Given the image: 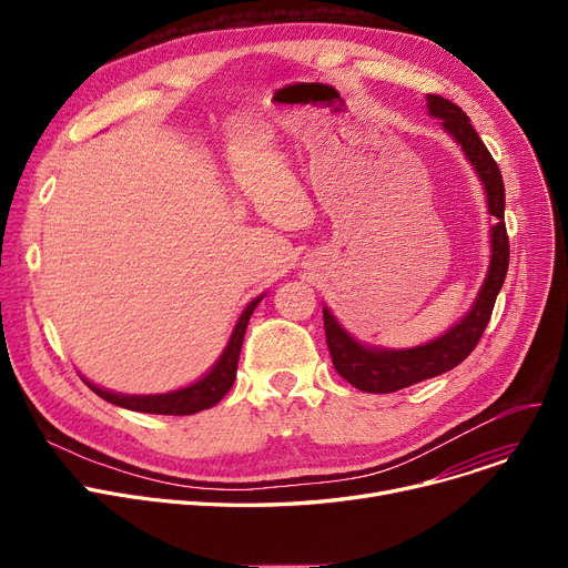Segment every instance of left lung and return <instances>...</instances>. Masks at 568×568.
Masks as SVG:
<instances>
[{
  "mask_svg": "<svg viewBox=\"0 0 568 568\" xmlns=\"http://www.w3.org/2000/svg\"><path fill=\"white\" fill-rule=\"evenodd\" d=\"M428 110L433 116L442 119L444 129L460 142L463 152L471 161L474 170L479 172L486 186L488 212L495 219V225L490 230V268L474 308L452 332H446L442 338L414 349H368L349 338L341 329L334 315L324 308V334L334 368L343 379L356 386V389L368 394H394L405 389V386L430 379L463 364L471 349L479 345L486 332L495 308V300L506 278V268H509V234H506L504 223V182L495 159L481 142L479 133L471 129L469 116L456 103L439 94H428Z\"/></svg>",
  "mask_w": 568,
  "mask_h": 568,
  "instance_id": "1",
  "label": "left lung"
}]
</instances>
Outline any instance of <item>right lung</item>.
I'll return each instance as SVG.
<instances>
[{
  "mask_svg": "<svg viewBox=\"0 0 568 568\" xmlns=\"http://www.w3.org/2000/svg\"><path fill=\"white\" fill-rule=\"evenodd\" d=\"M262 302V296H257L255 302H251L246 306V311L239 317L236 326H234V334L223 352V356L219 359V364L214 366V371L209 373L204 379L195 382L189 389L182 392H172V394H163V396H119L105 389H99L92 382H87L89 389H92L97 396H101L103 400L119 405V407H126L133 412H144V414H170V416H186V414H195L202 409L214 407L234 384L236 377V364H239V352H242L244 345V334H246V326L248 320L255 311V306Z\"/></svg>",
  "mask_w": 568,
  "mask_h": 568,
  "instance_id": "add662e5",
  "label": "right lung"
}]
</instances>
